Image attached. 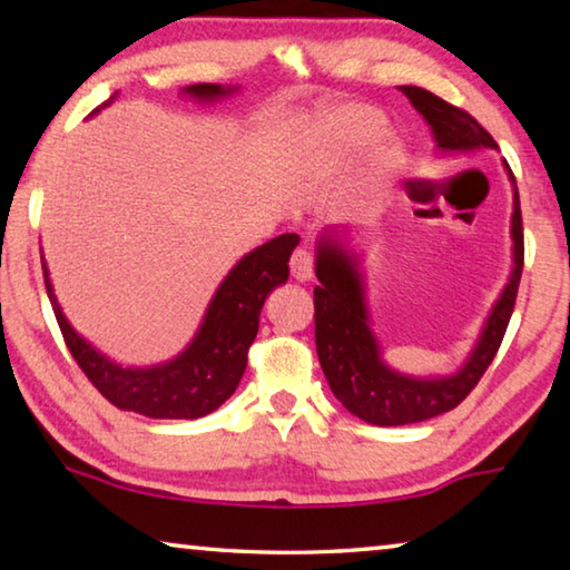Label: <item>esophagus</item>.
<instances>
[{"label": "esophagus", "mask_w": 570, "mask_h": 570, "mask_svg": "<svg viewBox=\"0 0 570 570\" xmlns=\"http://www.w3.org/2000/svg\"><path fill=\"white\" fill-rule=\"evenodd\" d=\"M292 276L296 278V282H312V276H314V256H312V250H306V248H298V250H294V256H292Z\"/></svg>", "instance_id": "obj_1"}]
</instances>
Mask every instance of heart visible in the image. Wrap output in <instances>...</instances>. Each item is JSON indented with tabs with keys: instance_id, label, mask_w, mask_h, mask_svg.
<instances>
[{
	"instance_id": "1",
	"label": "heart",
	"mask_w": 570,
	"mask_h": 570,
	"mask_svg": "<svg viewBox=\"0 0 570 570\" xmlns=\"http://www.w3.org/2000/svg\"><path fill=\"white\" fill-rule=\"evenodd\" d=\"M372 146L374 176L400 166L404 146L397 135L387 132V118L370 105L342 102L320 110L302 125L296 160L306 176L326 178Z\"/></svg>"
}]
</instances>
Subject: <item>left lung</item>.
<instances>
[{
  "instance_id": "obj_1",
  "label": "left lung",
  "mask_w": 570,
  "mask_h": 570,
  "mask_svg": "<svg viewBox=\"0 0 570 570\" xmlns=\"http://www.w3.org/2000/svg\"><path fill=\"white\" fill-rule=\"evenodd\" d=\"M400 90L407 95L412 108L430 125L440 153L452 156V153L498 150V142L490 138V132L465 110L445 102L430 90L414 88V85H402ZM505 170L513 183V216H510L513 268L482 324L475 346L452 374L412 377V374L392 370L384 362L382 346L372 332L360 254L346 246L340 230H324L320 236V244H316L320 286L314 288L316 354H320V364L334 397L360 420L377 424V428H397V424L438 417L442 412L455 410L493 362L508 330L510 314H513L520 274H523L520 198L513 173L510 168Z\"/></svg>"
}]
</instances>
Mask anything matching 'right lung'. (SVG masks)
I'll return each instance as SVG.
<instances>
[{"instance_id": "obj_1", "label": "right lung", "mask_w": 570, "mask_h": 570, "mask_svg": "<svg viewBox=\"0 0 570 570\" xmlns=\"http://www.w3.org/2000/svg\"><path fill=\"white\" fill-rule=\"evenodd\" d=\"M236 90L234 85L224 88L198 82L180 92L198 102H216ZM112 100L115 95L100 108H108ZM296 244V234H282L240 258L216 288L204 322L186 350L168 362L150 366H122L77 334L57 302L45 258L42 272L67 350L105 400L153 420H198L218 410L236 392L246 372L248 346L256 340L266 296L286 284L288 258Z\"/></svg>"}]
</instances>
